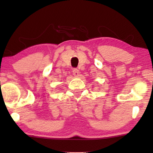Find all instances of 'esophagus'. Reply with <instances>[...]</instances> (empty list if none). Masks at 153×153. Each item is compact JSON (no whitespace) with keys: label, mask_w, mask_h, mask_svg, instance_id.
<instances>
[{"label":"esophagus","mask_w":153,"mask_h":153,"mask_svg":"<svg viewBox=\"0 0 153 153\" xmlns=\"http://www.w3.org/2000/svg\"><path fill=\"white\" fill-rule=\"evenodd\" d=\"M72 72H73V74H74L75 76H78L79 75V71L77 70V69H76V68L73 69Z\"/></svg>","instance_id":"1"}]
</instances>
